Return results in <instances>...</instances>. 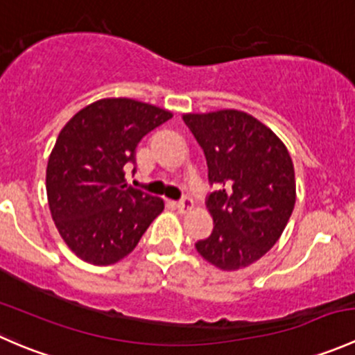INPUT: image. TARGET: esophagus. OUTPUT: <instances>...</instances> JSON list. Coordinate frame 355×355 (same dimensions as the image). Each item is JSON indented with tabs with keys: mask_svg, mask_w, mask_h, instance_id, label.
Wrapping results in <instances>:
<instances>
[{
	"mask_svg": "<svg viewBox=\"0 0 355 355\" xmlns=\"http://www.w3.org/2000/svg\"><path fill=\"white\" fill-rule=\"evenodd\" d=\"M192 206H194V200H192L191 198H187V196H185V198H182L177 202V207L180 213H187V211L192 209Z\"/></svg>",
	"mask_w": 355,
	"mask_h": 355,
	"instance_id": "obj_1",
	"label": "esophagus"
}]
</instances>
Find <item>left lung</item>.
Masks as SVG:
<instances>
[{
	"mask_svg": "<svg viewBox=\"0 0 355 355\" xmlns=\"http://www.w3.org/2000/svg\"><path fill=\"white\" fill-rule=\"evenodd\" d=\"M204 151L213 187L206 207L214 228L196 249L225 271L245 268L280 239L295 204V173L284 142L244 111L184 114Z\"/></svg>",
	"mask_w": 355,
	"mask_h": 355,
	"instance_id": "left-lung-1",
	"label": "left lung"
}]
</instances>
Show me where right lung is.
<instances>
[{
	"mask_svg": "<svg viewBox=\"0 0 355 355\" xmlns=\"http://www.w3.org/2000/svg\"><path fill=\"white\" fill-rule=\"evenodd\" d=\"M170 111L127 98L101 99L80 110L60 132L46 170L49 209L65 244L91 264L130 254L163 200L127 185L144 135Z\"/></svg>",
	"mask_w": 355,
	"mask_h": 355,
	"instance_id": "obj_1",
	"label": "right lung"
}]
</instances>
